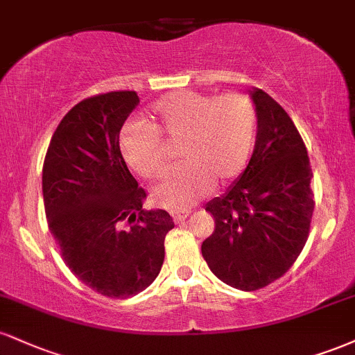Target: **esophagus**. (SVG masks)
<instances>
[{
    "label": "esophagus",
    "mask_w": 355,
    "mask_h": 355,
    "mask_svg": "<svg viewBox=\"0 0 355 355\" xmlns=\"http://www.w3.org/2000/svg\"><path fill=\"white\" fill-rule=\"evenodd\" d=\"M170 215H172L173 222L180 223V222H183V220H185L187 217H189V215H190V211H180V210H173V211H170Z\"/></svg>",
    "instance_id": "34e87169"
}]
</instances>
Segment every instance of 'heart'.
I'll return each instance as SVG.
<instances>
[{
    "label": "heart",
    "mask_w": 355,
    "mask_h": 355,
    "mask_svg": "<svg viewBox=\"0 0 355 355\" xmlns=\"http://www.w3.org/2000/svg\"><path fill=\"white\" fill-rule=\"evenodd\" d=\"M255 126L254 101L243 93L173 92L155 101L146 126L123 128L118 145L128 168L152 180L166 168L160 140L182 141V165L155 185L152 195L158 207L187 210L215 183L223 185L242 173L254 146Z\"/></svg>",
    "instance_id": "heart-1"
}]
</instances>
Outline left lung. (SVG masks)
I'll list each match as a JSON object with an SVG mask.
<instances>
[{"label":"left lung","instance_id":"8db88e82","mask_svg":"<svg viewBox=\"0 0 355 355\" xmlns=\"http://www.w3.org/2000/svg\"><path fill=\"white\" fill-rule=\"evenodd\" d=\"M257 140L247 168L225 195L207 203L215 230L202 255L222 282L252 292L288 270L307 242L312 170L294 121L263 89H250Z\"/></svg>","mask_w":355,"mask_h":355}]
</instances>
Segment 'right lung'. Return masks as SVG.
Here are the masks:
<instances>
[{"label":"right lung","mask_w":355,"mask_h":355,"mask_svg":"<svg viewBox=\"0 0 355 355\" xmlns=\"http://www.w3.org/2000/svg\"><path fill=\"white\" fill-rule=\"evenodd\" d=\"M140 103L110 92L75 105L53 133L43 164L48 227L68 268L112 299L145 291L160 274L168 211L145 210V190L120 153V130Z\"/></svg>","instance_id":"obj_1"}]
</instances>
